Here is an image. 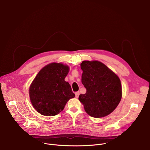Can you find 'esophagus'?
<instances>
[{"mask_svg":"<svg viewBox=\"0 0 150 150\" xmlns=\"http://www.w3.org/2000/svg\"><path fill=\"white\" fill-rule=\"evenodd\" d=\"M79 96V91L76 92L75 93V97H76V98H78Z\"/></svg>","mask_w":150,"mask_h":150,"instance_id":"34e87169","label":"esophagus"}]
</instances>
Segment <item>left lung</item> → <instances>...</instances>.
<instances>
[{
	"label": "left lung",
	"mask_w": 150,
	"mask_h": 150,
	"mask_svg": "<svg viewBox=\"0 0 150 150\" xmlns=\"http://www.w3.org/2000/svg\"><path fill=\"white\" fill-rule=\"evenodd\" d=\"M81 81L87 92L79 100L90 116L100 118L110 114L119 104L122 88L119 76L102 62L83 60Z\"/></svg>",
	"instance_id": "8db88e82"
}]
</instances>
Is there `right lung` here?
Wrapping results in <instances>:
<instances>
[{"label":"right lung","instance_id":"right-lung-1","mask_svg":"<svg viewBox=\"0 0 150 150\" xmlns=\"http://www.w3.org/2000/svg\"><path fill=\"white\" fill-rule=\"evenodd\" d=\"M69 71L68 65L53 62L38 72L29 88L31 103L38 113L46 116H55L75 97L70 84L65 81Z\"/></svg>","mask_w":150,"mask_h":150}]
</instances>
